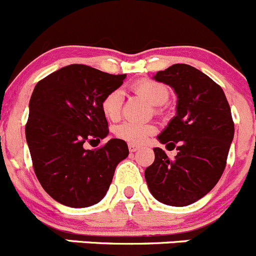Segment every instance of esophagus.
I'll use <instances>...</instances> for the list:
<instances>
[{
    "label": "esophagus",
    "instance_id": "esophagus-1",
    "mask_svg": "<svg viewBox=\"0 0 256 256\" xmlns=\"http://www.w3.org/2000/svg\"><path fill=\"white\" fill-rule=\"evenodd\" d=\"M140 146H138V145H134V144H128V152H135L136 150H139Z\"/></svg>",
    "mask_w": 256,
    "mask_h": 256
}]
</instances>
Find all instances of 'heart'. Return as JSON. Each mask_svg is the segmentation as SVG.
<instances>
[{
    "instance_id": "obj_1",
    "label": "heart",
    "mask_w": 256,
    "mask_h": 256,
    "mask_svg": "<svg viewBox=\"0 0 256 256\" xmlns=\"http://www.w3.org/2000/svg\"><path fill=\"white\" fill-rule=\"evenodd\" d=\"M134 90L142 96H144L152 106H162L169 98L168 88L162 84V83L154 82V80H140V82L134 86ZM121 104H122V93H121V90H114L104 97L101 104V108L107 120H118L121 114ZM154 132L155 128L150 124H138L131 122V121L120 124L114 128V135L118 139L134 145H140L145 142Z\"/></svg>"
}]
</instances>
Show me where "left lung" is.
Masks as SVG:
<instances>
[{"label": "left lung", "instance_id": "left-lung-1", "mask_svg": "<svg viewBox=\"0 0 256 256\" xmlns=\"http://www.w3.org/2000/svg\"><path fill=\"white\" fill-rule=\"evenodd\" d=\"M154 80L173 88L178 98L176 116L158 136L178 152L170 160L154 148L155 160L145 179L159 202L188 206L206 196L225 170L235 131L231 110L222 88L194 66L174 64Z\"/></svg>", "mask_w": 256, "mask_h": 256}]
</instances>
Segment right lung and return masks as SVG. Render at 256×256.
Listing matches in <instances>:
<instances>
[{
  "instance_id": "right-lung-1",
  "label": "right lung",
  "mask_w": 256,
  "mask_h": 256,
  "mask_svg": "<svg viewBox=\"0 0 256 256\" xmlns=\"http://www.w3.org/2000/svg\"><path fill=\"white\" fill-rule=\"evenodd\" d=\"M125 78L126 74L70 64L35 86L26 142L40 184L59 204L73 208L98 204L117 164L128 158V144L120 139L94 150L84 148L86 142L92 145L108 135L101 104Z\"/></svg>"
}]
</instances>
